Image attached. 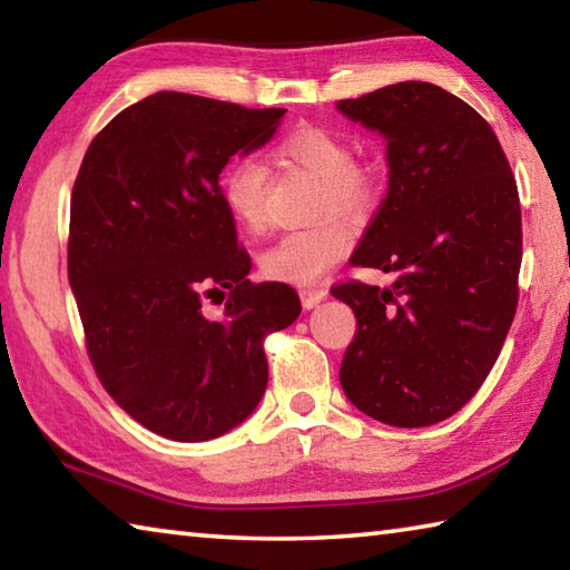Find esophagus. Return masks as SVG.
I'll list each match as a JSON object with an SVG mask.
<instances>
[{"label":"esophagus","mask_w":570,"mask_h":570,"mask_svg":"<svg viewBox=\"0 0 570 570\" xmlns=\"http://www.w3.org/2000/svg\"><path fill=\"white\" fill-rule=\"evenodd\" d=\"M298 296H302L304 308H314V306H320L326 296H330V292H326L324 286H304V288H298Z\"/></svg>","instance_id":"1"}]
</instances>
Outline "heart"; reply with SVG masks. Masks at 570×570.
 Here are the masks:
<instances>
[{
    "instance_id": "1",
    "label": "heart",
    "mask_w": 570,
    "mask_h": 570,
    "mask_svg": "<svg viewBox=\"0 0 570 570\" xmlns=\"http://www.w3.org/2000/svg\"><path fill=\"white\" fill-rule=\"evenodd\" d=\"M278 156L320 180L316 216L360 220L377 206V170L354 163L352 142L340 132L304 125L278 142ZM220 198L246 230L266 226V170L254 158H238L220 176ZM352 246V228L342 218H326L304 230L278 236L262 254V272L274 282L312 284L342 262Z\"/></svg>"
}]
</instances>
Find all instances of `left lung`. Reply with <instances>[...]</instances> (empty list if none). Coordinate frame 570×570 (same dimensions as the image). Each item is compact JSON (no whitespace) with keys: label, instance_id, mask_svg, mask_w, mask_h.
I'll return each mask as SVG.
<instances>
[{"label":"left lung","instance_id":"8db88e82","mask_svg":"<svg viewBox=\"0 0 570 570\" xmlns=\"http://www.w3.org/2000/svg\"><path fill=\"white\" fill-rule=\"evenodd\" d=\"M336 110L387 140V196L350 264L394 274L390 288H332L356 316L342 390L384 424L428 428L465 407L513 324L515 178L493 128L432 82L387 85Z\"/></svg>","mask_w":570,"mask_h":570}]
</instances>
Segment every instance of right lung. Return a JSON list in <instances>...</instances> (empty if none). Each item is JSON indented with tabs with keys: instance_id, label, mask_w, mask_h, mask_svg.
<instances>
[{
	"instance_id": "add662e5",
	"label": "right lung",
	"mask_w": 570,
	"mask_h": 570,
	"mask_svg": "<svg viewBox=\"0 0 570 570\" xmlns=\"http://www.w3.org/2000/svg\"><path fill=\"white\" fill-rule=\"evenodd\" d=\"M282 108L156 92L95 135L70 204L67 276L102 387L156 435L238 428L268 382L264 336L302 314L288 284H250L218 176L266 146ZM222 294L210 321L203 298Z\"/></svg>"
}]
</instances>
